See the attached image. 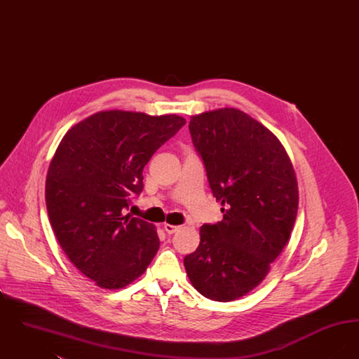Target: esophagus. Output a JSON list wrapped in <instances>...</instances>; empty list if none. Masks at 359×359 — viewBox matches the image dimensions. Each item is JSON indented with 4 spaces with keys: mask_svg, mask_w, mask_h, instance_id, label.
I'll use <instances>...</instances> for the list:
<instances>
[{
    "mask_svg": "<svg viewBox=\"0 0 359 359\" xmlns=\"http://www.w3.org/2000/svg\"><path fill=\"white\" fill-rule=\"evenodd\" d=\"M179 229H180V227H179V226H175V224H170V223H165V224H164V230H165L167 234H170V236L173 234V233H176Z\"/></svg>",
    "mask_w": 359,
    "mask_h": 359,
    "instance_id": "1",
    "label": "esophagus"
}]
</instances>
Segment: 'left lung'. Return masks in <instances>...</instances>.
Listing matches in <instances>:
<instances>
[{
	"label": "left lung",
	"mask_w": 359,
	"mask_h": 359,
	"mask_svg": "<svg viewBox=\"0 0 359 359\" xmlns=\"http://www.w3.org/2000/svg\"><path fill=\"white\" fill-rule=\"evenodd\" d=\"M188 128L223 219L201 227L186 272L207 299L233 302L259 285L290 239L296 175L278 138L238 109L192 116Z\"/></svg>",
	"instance_id": "obj_1"
}]
</instances>
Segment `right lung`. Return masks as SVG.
Wrapping results in <instances>:
<instances>
[{
	"label": "right lung",
	"mask_w": 359,
	"mask_h": 359,
	"mask_svg": "<svg viewBox=\"0 0 359 359\" xmlns=\"http://www.w3.org/2000/svg\"><path fill=\"white\" fill-rule=\"evenodd\" d=\"M184 123L176 114L106 110L62 138L46 179L47 211L63 252L98 287L129 285L156 256V227L125 211L144 188V167Z\"/></svg>",
	"instance_id": "obj_1"
}]
</instances>
